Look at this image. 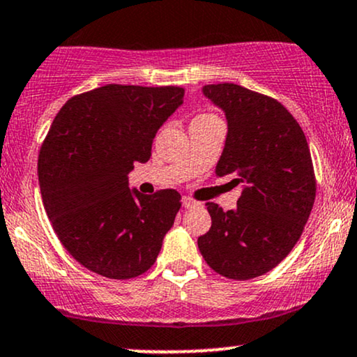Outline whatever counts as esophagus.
<instances>
[{
  "label": "esophagus",
  "instance_id": "obj_1",
  "mask_svg": "<svg viewBox=\"0 0 357 357\" xmlns=\"http://www.w3.org/2000/svg\"><path fill=\"white\" fill-rule=\"evenodd\" d=\"M181 203H183L184 208H191V206H196V204H198V203L195 202V199H191L190 196H183Z\"/></svg>",
  "mask_w": 357,
  "mask_h": 357
}]
</instances>
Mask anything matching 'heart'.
<instances>
[{
	"instance_id": "heart-1",
	"label": "heart",
	"mask_w": 357,
	"mask_h": 357,
	"mask_svg": "<svg viewBox=\"0 0 357 357\" xmlns=\"http://www.w3.org/2000/svg\"><path fill=\"white\" fill-rule=\"evenodd\" d=\"M215 116H211V114H199V116H196L192 119V122L195 121H206V119H213Z\"/></svg>"
}]
</instances>
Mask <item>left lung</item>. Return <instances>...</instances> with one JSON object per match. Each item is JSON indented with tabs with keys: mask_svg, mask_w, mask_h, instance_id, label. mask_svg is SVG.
<instances>
[{
	"mask_svg": "<svg viewBox=\"0 0 357 357\" xmlns=\"http://www.w3.org/2000/svg\"><path fill=\"white\" fill-rule=\"evenodd\" d=\"M203 93L228 122L216 176L233 174L243 191L235 210L206 203L211 228L198 248L216 273L248 280L277 267L301 238L315 199L312 158L280 102L236 84L204 85Z\"/></svg>",
	"mask_w": 357,
	"mask_h": 357,
	"instance_id": "1",
	"label": "left lung"
}]
</instances>
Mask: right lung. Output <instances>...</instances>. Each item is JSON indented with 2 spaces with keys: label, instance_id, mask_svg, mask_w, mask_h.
Instances as JSON below:
<instances>
[{
  "label": "right lung",
  "instance_id": "obj_1",
  "mask_svg": "<svg viewBox=\"0 0 357 357\" xmlns=\"http://www.w3.org/2000/svg\"><path fill=\"white\" fill-rule=\"evenodd\" d=\"M181 87L109 84L60 109L38 155L43 206L56 236L85 268L134 278L154 265L181 208V195L129 190L134 162L183 104Z\"/></svg>",
  "mask_w": 357,
  "mask_h": 357
}]
</instances>
